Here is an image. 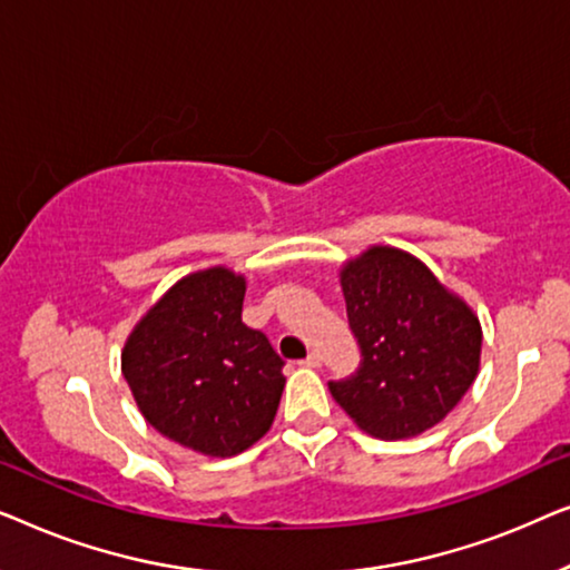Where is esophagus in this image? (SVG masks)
I'll return each mask as SVG.
<instances>
[{"instance_id":"obj_1","label":"esophagus","mask_w":570,"mask_h":570,"mask_svg":"<svg viewBox=\"0 0 570 570\" xmlns=\"http://www.w3.org/2000/svg\"><path fill=\"white\" fill-rule=\"evenodd\" d=\"M303 365H308V368H318V365H322V353L311 350V353L306 355V361H303Z\"/></svg>"}]
</instances>
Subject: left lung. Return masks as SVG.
I'll use <instances>...</instances> for the list:
<instances>
[{
    "label": "left lung",
    "instance_id": "left-lung-1",
    "mask_svg": "<svg viewBox=\"0 0 570 570\" xmlns=\"http://www.w3.org/2000/svg\"><path fill=\"white\" fill-rule=\"evenodd\" d=\"M355 373L330 381L342 410L379 439H410L462 402L480 368L478 316L400 248L373 246L342 269Z\"/></svg>",
    "mask_w": 570,
    "mask_h": 570
}]
</instances>
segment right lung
<instances>
[{
	"instance_id": "right-lung-1",
	"label": "right lung",
	"mask_w": 570,
	"mask_h": 570,
	"mask_svg": "<svg viewBox=\"0 0 570 570\" xmlns=\"http://www.w3.org/2000/svg\"><path fill=\"white\" fill-rule=\"evenodd\" d=\"M246 283L215 267L184 277L124 347L121 371L147 423L207 456H233L269 431L285 361L240 322Z\"/></svg>"
}]
</instances>
